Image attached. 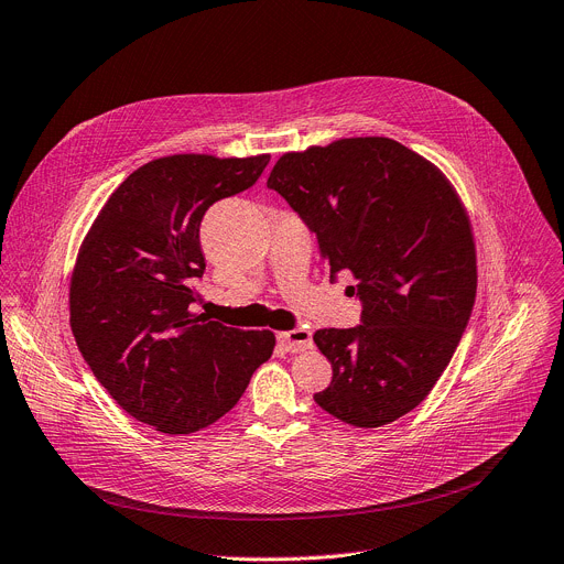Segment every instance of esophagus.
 Returning <instances> with one entry per match:
<instances>
[{
	"mask_svg": "<svg viewBox=\"0 0 564 564\" xmlns=\"http://www.w3.org/2000/svg\"><path fill=\"white\" fill-rule=\"evenodd\" d=\"M278 343L282 345L286 352H305V350H310L312 345H314L312 332L310 329H302V327L289 329V332H280L278 334Z\"/></svg>",
	"mask_w": 564,
	"mask_h": 564,
	"instance_id": "1",
	"label": "esophagus"
}]
</instances>
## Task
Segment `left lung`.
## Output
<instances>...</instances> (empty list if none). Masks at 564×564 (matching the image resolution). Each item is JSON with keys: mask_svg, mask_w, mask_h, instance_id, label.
I'll list each match as a JSON object with an SVG mask.
<instances>
[{"mask_svg": "<svg viewBox=\"0 0 564 564\" xmlns=\"http://www.w3.org/2000/svg\"><path fill=\"white\" fill-rule=\"evenodd\" d=\"M307 224L332 271H350L361 325L318 329L332 383L314 400L352 426L413 411L449 366L471 316L476 248L445 173L388 138L284 153L267 183Z\"/></svg>", "mask_w": 564, "mask_h": 564, "instance_id": "8db88e82", "label": "left lung"}]
</instances>
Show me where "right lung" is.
<instances>
[{"mask_svg":"<svg viewBox=\"0 0 564 564\" xmlns=\"http://www.w3.org/2000/svg\"><path fill=\"white\" fill-rule=\"evenodd\" d=\"M271 155L181 153L147 162L106 200L69 284V325L112 400L169 436L200 431L243 395L275 334L194 314L209 205L257 183Z\"/></svg>","mask_w":564,"mask_h":564,"instance_id":"1","label":"right lung"}]
</instances>
